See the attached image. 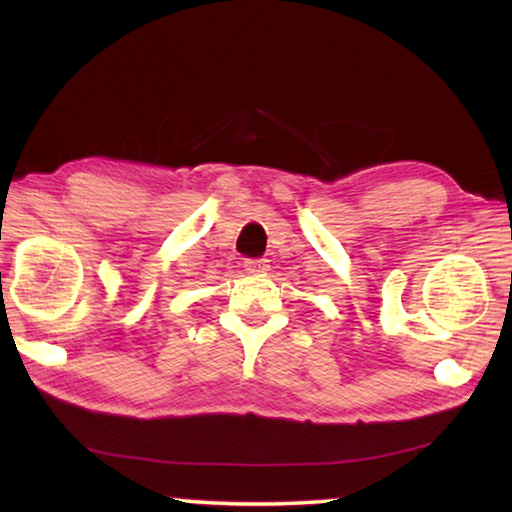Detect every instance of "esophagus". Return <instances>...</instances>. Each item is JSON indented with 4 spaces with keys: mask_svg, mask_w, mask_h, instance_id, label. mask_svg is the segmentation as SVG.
Returning a JSON list of instances; mask_svg holds the SVG:
<instances>
[{
    "mask_svg": "<svg viewBox=\"0 0 512 512\" xmlns=\"http://www.w3.org/2000/svg\"><path fill=\"white\" fill-rule=\"evenodd\" d=\"M246 271L250 273H264L268 271V259H246Z\"/></svg>",
    "mask_w": 512,
    "mask_h": 512,
    "instance_id": "34e87169",
    "label": "esophagus"
}]
</instances>
